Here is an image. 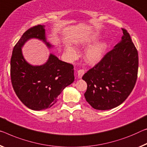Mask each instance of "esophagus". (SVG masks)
Listing matches in <instances>:
<instances>
[{
	"label": "esophagus",
	"instance_id": "obj_1",
	"mask_svg": "<svg viewBox=\"0 0 147 147\" xmlns=\"http://www.w3.org/2000/svg\"><path fill=\"white\" fill-rule=\"evenodd\" d=\"M85 73L84 69H80V70L78 71V78L79 79H81L83 76V74Z\"/></svg>",
	"mask_w": 147,
	"mask_h": 147
}]
</instances>
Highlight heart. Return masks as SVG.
<instances>
[{"mask_svg": "<svg viewBox=\"0 0 147 147\" xmlns=\"http://www.w3.org/2000/svg\"><path fill=\"white\" fill-rule=\"evenodd\" d=\"M98 35L97 34H94L91 35V37L86 38L82 42H81L80 45H87L91 42H93L97 38ZM107 44L105 41L97 42L94 45H91V47L88 48L85 53V60L89 65L94 66L97 63L100 62V60L103 57L105 52L107 49ZM66 51L67 55L69 56L70 58H75L76 55V52L75 49L71 46H67L66 48Z\"/></svg>", "mask_w": 147, "mask_h": 147, "instance_id": "1", "label": "heart"}]
</instances>
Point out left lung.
Instances as JSON below:
<instances>
[{
	"instance_id": "left-lung-1",
	"label": "left lung",
	"mask_w": 147,
	"mask_h": 147,
	"mask_svg": "<svg viewBox=\"0 0 147 147\" xmlns=\"http://www.w3.org/2000/svg\"><path fill=\"white\" fill-rule=\"evenodd\" d=\"M121 29V41L82 78L87 84L85 99L96 110H110L120 105L136 83L138 53L127 30Z\"/></svg>"
}]
</instances>
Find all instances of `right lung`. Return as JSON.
I'll list each match as a JSON object with an SVG mask.
<instances>
[{"instance_id":"obj_1","label":"right lung","mask_w":147,"mask_h":147,"mask_svg":"<svg viewBox=\"0 0 147 147\" xmlns=\"http://www.w3.org/2000/svg\"><path fill=\"white\" fill-rule=\"evenodd\" d=\"M33 38L42 40L49 48L53 47L47 41L45 26L37 25L27 30L13 47L10 60L11 81L24 105L29 109L42 110L55 105L61 92L74 82V66L53 54L43 65L29 64L24 58L22 48Z\"/></svg>"}]
</instances>
